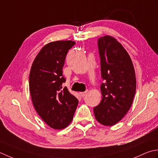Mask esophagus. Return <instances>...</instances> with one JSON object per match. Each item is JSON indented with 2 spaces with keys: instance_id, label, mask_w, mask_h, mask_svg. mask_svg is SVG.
<instances>
[{
  "instance_id": "obj_1",
  "label": "esophagus",
  "mask_w": 158,
  "mask_h": 158,
  "mask_svg": "<svg viewBox=\"0 0 158 158\" xmlns=\"http://www.w3.org/2000/svg\"><path fill=\"white\" fill-rule=\"evenodd\" d=\"M87 92H88V91H84V92H81V93H80V96H81L82 98H83V97H85V96L87 94Z\"/></svg>"
}]
</instances>
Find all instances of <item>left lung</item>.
I'll use <instances>...</instances> for the list:
<instances>
[{"label":"left lung","mask_w":158,"mask_h":158,"mask_svg":"<svg viewBox=\"0 0 158 158\" xmlns=\"http://www.w3.org/2000/svg\"><path fill=\"white\" fill-rule=\"evenodd\" d=\"M98 46L104 82L100 86L102 99L93 110L99 123L110 126L130 110L136 93V76L130 56L114 38H99Z\"/></svg>","instance_id":"obj_1"}]
</instances>
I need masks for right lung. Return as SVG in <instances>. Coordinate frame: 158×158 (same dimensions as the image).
<instances>
[{"label": "right lung", "mask_w": 158, "mask_h": 158, "mask_svg": "<svg viewBox=\"0 0 158 158\" xmlns=\"http://www.w3.org/2000/svg\"><path fill=\"white\" fill-rule=\"evenodd\" d=\"M72 41H57L46 45L32 65L29 89L38 114L56 130L66 127L73 119L78 100L63 83V67L67 54L75 45Z\"/></svg>", "instance_id": "right-lung-1"}]
</instances>
